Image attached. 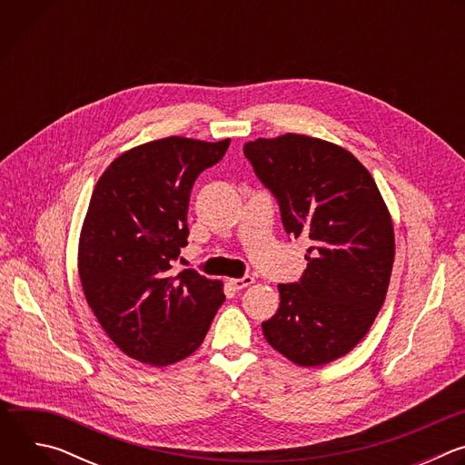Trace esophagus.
I'll list each match as a JSON object with an SVG mask.
<instances>
[{"label": "esophagus", "mask_w": 465, "mask_h": 465, "mask_svg": "<svg viewBox=\"0 0 465 465\" xmlns=\"http://www.w3.org/2000/svg\"><path fill=\"white\" fill-rule=\"evenodd\" d=\"M253 282H255V280H253L252 276H244V278H233V280H230V285H232L235 291H241V289H244V287H250Z\"/></svg>", "instance_id": "obj_1"}]
</instances>
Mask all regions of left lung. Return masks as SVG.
Instances as JSON below:
<instances>
[{
    "instance_id": "8db88e82",
    "label": "left lung",
    "mask_w": 465,
    "mask_h": 465,
    "mask_svg": "<svg viewBox=\"0 0 465 465\" xmlns=\"http://www.w3.org/2000/svg\"><path fill=\"white\" fill-rule=\"evenodd\" d=\"M244 156L278 198L285 232L307 237L300 283L278 285L267 342L291 362L323 366L350 353L379 314L393 267V223L370 171L344 147L305 134L257 138Z\"/></svg>"
}]
</instances>
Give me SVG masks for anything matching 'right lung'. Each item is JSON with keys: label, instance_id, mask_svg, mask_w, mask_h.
Here are the masks:
<instances>
[{"label": "right lung", "instance_id": "right-lung-1", "mask_svg": "<svg viewBox=\"0 0 465 465\" xmlns=\"http://www.w3.org/2000/svg\"><path fill=\"white\" fill-rule=\"evenodd\" d=\"M212 143L169 136L119 154L99 176L81 228L77 269L90 309L130 359L163 368L203 344L224 285L173 271L187 244L191 187L223 160Z\"/></svg>", "mask_w": 465, "mask_h": 465}]
</instances>
